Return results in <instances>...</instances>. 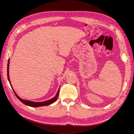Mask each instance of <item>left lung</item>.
Segmentation results:
<instances>
[{"label": "left lung", "instance_id": "obj_1", "mask_svg": "<svg viewBox=\"0 0 134 134\" xmlns=\"http://www.w3.org/2000/svg\"><path fill=\"white\" fill-rule=\"evenodd\" d=\"M9 59L8 60V69H7V74H8V80L9 81L10 83V85L11 87H12V89H13V88L12 87V85H11V83H10V79H9ZM13 91L14 92V93L15 94V96L17 97V98L21 102L23 103L25 105H26L27 106H31V107H38V106H47V105H50V104L54 103V102H55V100L58 98V92L57 94V96L55 97H54V98H53L51 100H49L48 101H45V102H32V101H29V100H24V99H22L21 98H20V97L18 96L17 94L15 92L14 90L13 89Z\"/></svg>", "mask_w": 134, "mask_h": 134}]
</instances>
